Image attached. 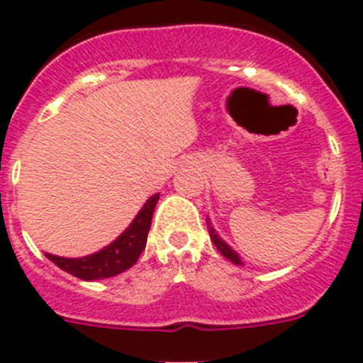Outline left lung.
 <instances>
[{"instance_id": "8db88e82", "label": "left lung", "mask_w": 363, "mask_h": 363, "mask_svg": "<svg viewBox=\"0 0 363 363\" xmlns=\"http://www.w3.org/2000/svg\"><path fill=\"white\" fill-rule=\"evenodd\" d=\"M208 233H210V240L214 242V245H216V247H218V251L221 252V255H223L225 258H228V260L233 262V264H238V266H242V260H240L238 255H236V252H234L233 249L228 247V245L223 242V240L219 238L218 233H216L214 228L210 227V223H208Z\"/></svg>"}]
</instances>
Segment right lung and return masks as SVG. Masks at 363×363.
Masks as SVG:
<instances>
[{
    "mask_svg": "<svg viewBox=\"0 0 363 363\" xmlns=\"http://www.w3.org/2000/svg\"><path fill=\"white\" fill-rule=\"evenodd\" d=\"M158 197H160V194L149 197L142 210L136 214V218L133 219V223L127 227V230H123L121 236H118L111 245L103 247L101 251L81 258L55 257V255H48V252H45V257L66 273L83 280H99L120 275L130 266H135L142 251L145 249L147 233L151 228V219H153Z\"/></svg>",
    "mask_w": 363,
    "mask_h": 363,
    "instance_id": "obj_1",
    "label": "right lung"
}]
</instances>
